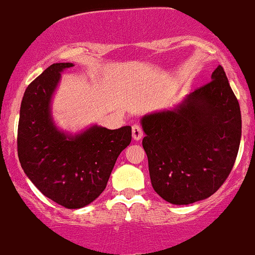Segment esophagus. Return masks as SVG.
I'll use <instances>...</instances> for the list:
<instances>
[{
  "label": "esophagus",
  "instance_id": "1",
  "mask_svg": "<svg viewBox=\"0 0 255 255\" xmlns=\"http://www.w3.org/2000/svg\"><path fill=\"white\" fill-rule=\"evenodd\" d=\"M132 136L133 139H134L135 141L140 140L141 136H143V129H141V127L139 125H134L132 127Z\"/></svg>",
  "mask_w": 255,
  "mask_h": 255
}]
</instances>
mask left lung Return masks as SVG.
<instances>
[{"label":"left lung","instance_id":"left-lung-1","mask_svg":"<svg viewBox=\"0 0 255 255\" xmlns=\"http://www.w3.org/2000/svg\"><path fill=\"white\" fill-rule=\"evenodd\" d=\"M140 125L152 188L171 204L206 199L234 167L242 117L221 66L213 72L210 83L173 109L145 115Z\"/></svg>","mask_w":255,"mask_h":255}]
</instances>
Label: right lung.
I'll return each mask as SVG.
<instances>
[{
	"instance_id": "add662e5",
	"label": "right lung",
	"mask_w": 255,
	"mask_h": 255,
	"mask_svg": "<svg viewBox=\"0 0 255 255\" xmlns=\"http://www.w3.org/2000/svg\"><path fill=\"white\" fill-rule=\"evenodd\" d=\"M73 63H53L24 93L18 125V157L24 173L45 197L67 209L94 202L104 189L117 157L132 140V128L93 125L79 133L56 126L51 111L61 73Z\"/></svg>"
}]
</instances>
